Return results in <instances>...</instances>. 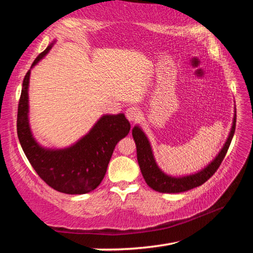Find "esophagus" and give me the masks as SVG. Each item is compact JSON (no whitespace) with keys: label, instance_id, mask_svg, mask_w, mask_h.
<instances>
[{"label":"esophagus","instance_id":"34e87169","mask_svg":"<svg viewBox=\"0 0 253 253\" xmlns=\"http://www.w3.org/2000/svg\"><path fill=\"white\" fill-rule=\"evenodd\" d=\"M139 110L136 107H129L126 109V117L129 122H135L139 117Z\"/></svg>","mask_w":253,"mask_h":253}]
</instances>
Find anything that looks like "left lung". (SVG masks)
Listing matches in <instances>:
<instances>
[{
  "label": "left lung",
  "instance_id": "1",
  "mask_svg": "<svg viewBox=\"0 0 253 253\" xmlns=\"http://www.w3.org/2000/svg\"><path fill=\"white\" fill-rule=\"evenodd\" d=\"M235 122H237V115L234 114L232 127H231L228 139H226L223 147L221 148L220 153L217 154L215 158L200 172L185 175V176H172V175L164 173L158 168L147 136L145 135L142 128L136 125L132 128V137H134L136 144L137 161H138L140 172L143 174L145 182L147 183L149 187L160 192V193H181V192H185L202 185L216 172V169H219L222 161H223L231 140L233 138Z\"/></svg>",
  "mask_w": 253,
  "mask_h": 253
}]
</instances>
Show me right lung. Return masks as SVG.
I'll return each mask as SVG.
<instances>
[{
	"instance_id": "obj_1",
	"label": "right lung",
	"mask_w": 253,
	"mask_h": 253,
	"mask_svg": "<svg viewBox=\"0 0 253 253\" xmlns=\"http://www.w3.org/2000/svg\"><path fill=\"white\" fill-rule=\"evenodd\" d=\"M48 45L34 60L31 69L44 58L54 44ZM27 72L19 101L16 129L25 156L38 175L54 188L66 194H85L95 190L104 178L117 143L128 135L130 124L125 115H104L88 134L66 148H46L33 137L29 123V83Z\"/></svg>"
}]
</instances>
